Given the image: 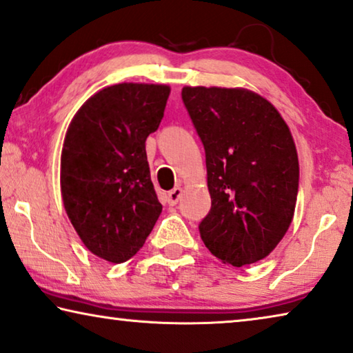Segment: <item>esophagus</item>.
Instances as JSON below:
<instances>
[{
	"instance_id": "1",
	"label": "esophagus",
	"mask_w": 353,
	"mask_h": 353,
	"mask_svg": "<svg viewBox=\"0 0 353 353\" xmlns=\"http://www.w3.org/2000/svg\"><path fill=\"white\" fill-rule=\"evenodd\" d=\"M181 196H182V188L181 187H176V188H172L171 192H168V204H170V206H176V204L179 203V199H181Z\"/></svg>"
}]
</instances>
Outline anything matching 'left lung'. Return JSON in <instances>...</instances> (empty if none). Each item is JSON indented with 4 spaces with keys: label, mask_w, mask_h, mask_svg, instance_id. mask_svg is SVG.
I'll list each match as a JSON object with an SVG mask.
<instances>
[{
    "label": "left lung",
    "mask_w": 353,
    "mask_h": 353,
    "mask_svg": "<svg viewBox=\"0 0 353 353\" xmlns=\"http://www.w3.org/2000/svg\"><path fill=\"white\" fill-rule=\"evenodd\" d=\"M182 99L206 152L204 245L236 268L266 259L296 206L299 165L290 128L266 98L247 88L183 87Z\"/></svg>",
    "instance_id": "left-lung-1"
}]
</instances>
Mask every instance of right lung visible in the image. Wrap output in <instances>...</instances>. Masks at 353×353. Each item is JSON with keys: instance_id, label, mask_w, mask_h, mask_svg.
Listing matches in <instances>:
<instances>
[{"instance_id": "obj_1", "label": "right lung", "mask_w": 353, "mask_h": 353, "mask_svg": "<svg viewBox=\"0 0 353 353\" xmlns=\"http://www.w3.org/2000/svg\"><path fill=\"white\" fill-rule=\"evenodd\" d=\"M170 85L123 82L87 99L61 149L63 206L93 255L123 263L136 255L161 214L145 139L159 128Z\"/></svg>"}]
</instances>
